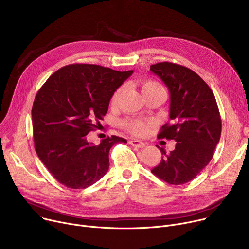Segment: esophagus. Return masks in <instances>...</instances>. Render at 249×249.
<instances>
[{"mask_svg": "<svg viewBox=\"0 0 249 249\" xmlns=\"http://www.w3.org/2000/svg\"><path fill=\"white\" fill-rule=\"evenodd\" d=\"M128 143L133 147H137V148H144L146 146V144L144 142L137 140V139H131V140H129Z\"/></svg>", "mask_w": 249, "mask_h": 249, "instance_id": "34e87169", "label": "esophagus"}]
</instances>
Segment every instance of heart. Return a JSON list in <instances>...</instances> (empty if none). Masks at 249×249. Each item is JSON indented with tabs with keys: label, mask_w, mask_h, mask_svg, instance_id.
<instances>
[{
	"label": "heart",
	"mask_w": 249,
	"mask_h": 249,
	"mask_svg": "<svg viewBox=\"0 0 249 249\" xmlns=\"http://www.w3.org/2000/svg\"><path fill=\"white\" fill-rule=\"evenodd\" d=\"M162 88L159 83L152 81V80H147L144 81L141 85V89H142V93H146L149 91H152L155 89H160ZM123 91V87H119L117 90H116L112 97H111V105L115 106L117 104L119 98L122 94ZM149 125H150V122L146 121V120H141V119H127L124 120L122 122V126L124 129H126L130 133L134 134V135H138V136H142L144 134L147 133V131L149 129Z\"/></svg>",
	"instance_id": "b5f03b06"
}]
</instances>
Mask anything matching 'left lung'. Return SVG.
I'll list each match as a JSON object with an SVG mask.
<instances>
[{
	"mask_svg": "<svg viewBox=\"0 0 249 249\" xmlns=\"http://www.w3.org/2000/svg\"><path fill=\"white\" fill-rule=\"evenodd\" d=\"M170 93V122L161 127L158 138L176 141L151 172L161 180L181 185L194 179L213 157L221 135V118L209 86L192 70L162 62L150 66Z\"/></svg>",
	"mask_w": 249,
	"mask_h": 249,
	"instance_id": "1",
	"label": "left lung"
}]
</instances>
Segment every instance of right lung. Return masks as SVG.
<instances>
[{
  "instance_id": "add662e5",
  "label": "right lung",
  "mask_w": 249,
  "mask_h": 249,
  "mask_svg": "<svg viewBox=\"0 0 249 249\" xmlns=\"http://www.w3.org/2000/svg\"><path fill=\"white\" fill-rule=\"evenodd\" d=\"M132 73L72 64L52 74L38 91L32 108L35 149L61 184L91 186L107 173L111 147L127 143L113 135L93 145L86 135L103 120L113 93Z\"/></svg>"
}]
</instances>
